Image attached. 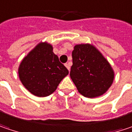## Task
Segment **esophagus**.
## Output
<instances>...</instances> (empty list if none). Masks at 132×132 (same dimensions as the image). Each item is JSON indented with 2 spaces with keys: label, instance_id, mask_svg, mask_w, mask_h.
Instances as JSON below:
<instances>
[{
  "label": "esophagus",
  "instance_id": "1",
  "mask_svg": "<svg viewBox=\"0 0 132 132\" xmlns=\"http://www.w3.org/2000/svg\"><path fill=\"white\" fill-rule=\"evenodd\" d=\"M65 66L67 68V69H68L69 71L70 70V64H69V63H65Z\"/></svg>",
  "mask_w": 132,
  "mask_h": 132
}]
</instances>
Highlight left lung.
Listing matches in <instances>:
<instances>
[{
    "mask_svg": "<svg viewBox=\"0 0 132 132\" xmlns=\"http://www.w3.org/2000/svg\"><path fill=\"white\" fill-rule=\"evenodd\" d=\"M72 56L70 77L78 92L87 98L103 95L112 84L114 78L107 60L89 44L75 45Z\"/></svg>",
    "mask_w": 132,
    "mask_h": 132,
    "instance_id": "8db88e82",
    "label": "left lung"
}]
</instances>
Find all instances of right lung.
Instances as JSON below:
<instances>
[{"mask_svg": "<svg viewBox=\"0 0 132 132\" xmlns=\"http://www.w3.org/2000/svg\"><path fill=\"white\" fill-rule=\"evenodd\" d=\"M69 71L46 43L37 45L23 59L19 69L22 84L34 96H48L53 93Z\"/></svg>", "mask_w": 132, "mask_h": 132, "instance_id": "right-lung-1", "label": "right lung"}]
</instances>
